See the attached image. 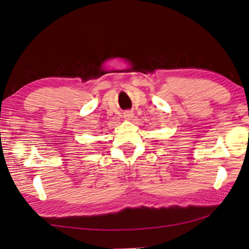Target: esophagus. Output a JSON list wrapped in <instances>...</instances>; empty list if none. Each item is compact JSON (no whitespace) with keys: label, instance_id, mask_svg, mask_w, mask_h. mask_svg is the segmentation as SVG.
I'll return each instance as SVG.
<instances>
[{"label":"esophagus","instance_id":"obj_1","mask_svg":"<svg viewBox=\"0 0 249 249\" xmlns=\"http://www.w3.org/2000/svg\"><path fill=\"white\" fill-rule=\"evenodd\" d=\"M132 115H133V113H132L131 111H126V112H124V117L125 119H130V118L132 117Z\"/></svg>","mask_w":249,"mask_h":249}]
</instances>
